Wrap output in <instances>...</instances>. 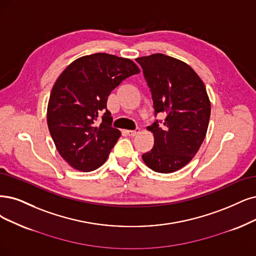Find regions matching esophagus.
I'll use <instances>...</instances> for the list:
<instances>
[{
    "instance_id": "34e87169",
    "label": "esophagus",
    "mask_w": 256,
    "mask_h": 256,
    "mask_svg": "<svg viewBox=\"0 0 256 256\" xmlns=\"http://www.w3.org/2000/svg\"><path fill=\"white\" fill-rule=\"evenodd\" d=\"M140 132V128H136L135 130H126V133H128V136H130V137H135L138 133Z\"/></svg>"
}]
</instances>
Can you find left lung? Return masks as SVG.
I'll return each mask as SVG.
<instances>
[{
    "mask_svg": "<svg viewBox=\"0 0 256 256\" xmlns=\"http://www.w3.org/2000/svg\"><path fill=\"white\" fill-rule=\"evenodd\" d=\"M152 94L156 120L148 128L154 146L142 155L158 173H173L191 162L206 137L211 115L206 90L198 74L184 62L162 54L137 58Z\"/></svg>",
    "mask_w": 256,
    "mask_h": 256,
    "instance_id": "1",
    "label": "left lung"
}]
</instances>
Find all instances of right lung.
<instances>
[{"label":"right lung","instance_id":"add662e5","mask_svg":"<svg viewBox=\"0 0 256 256\" xmlns=\"http://www.w3.org/2000/svg\"><path fill=\"white\" fill-rule=\"evenodd\" d=\"M139 72L130 59L98 52L74 60L59 76L47 106V124L59 154L70 166L90 172L106 162L121 135L112 126L108 97L123 80Z\"/></svg>","mask_w":256,"mask_h":256}]
</instances>
